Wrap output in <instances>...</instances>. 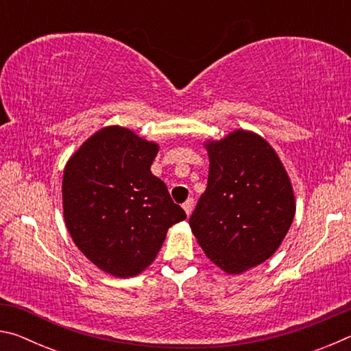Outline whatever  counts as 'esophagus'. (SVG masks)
<instances>
[{"label": "esophagus", "mask_w": 351, "mask_h": 351, "mask_svg": "<svg viewBox=\"0 0 351 351\" xmlns=\"http://www.w3.org/2000/svg\"><path fill=\"white\" fill-rule=\"evenodd\" d=\"M182 209L186 210L187 215H190V213H192V210H193V198H189L186 203L182 204Z\"/></svg>", "instance_id": "34e87169"}]
</instances>
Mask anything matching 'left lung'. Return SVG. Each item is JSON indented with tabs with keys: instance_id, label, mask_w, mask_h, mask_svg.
<instances>
[{
	"instance_id": "8db88e82",
	"label": "left lung",
	"mask_w": 351,
	"mask_h": 351,
	"mask_svg": "<svg viewBox=\"0 0 351 351\" xmlns=\"http://www.w3.org/2000/svg\"><path fill=\"white\" fill-rule=\"evenodd\" d=\"M206 148L207 187L189 224L207 258L240 274L280 246L295 213L293 187L274 148L258 134L237 130Z\"/></svg>"
}]
</instances>
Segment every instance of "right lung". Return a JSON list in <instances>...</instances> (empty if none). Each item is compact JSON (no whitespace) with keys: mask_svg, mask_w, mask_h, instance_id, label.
<instances>
[{"mask_svg":"<svg viewBox=\"0 0 351 351\" xmlns=\"http://www.w3.org/2000/svg\"><path fill=\"white\" fill-rule=\"evenodd\" d=\"M158 145L106 127L77 150L63 171V215L77 247L116 277L144 271L170 226L186 219L164 181L152 173Z\"/></svg>","mask_w":351,"mask_h":351,"instance_id":"right-lung-1","label":"right lung"}]
</instances>
